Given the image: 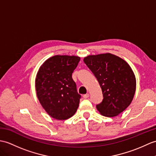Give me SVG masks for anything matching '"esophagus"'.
I'll return each instance as SVG.
<instances>
[{
	"label": "esophagus",
	"instance_id": "obj_1",
	"mask_svg": "<svg viewBox=\"0 0 156 156\" xmlns=\"http://www.w3.org/2000/svg\"><path fill=\"white\" fill-rule=\"evenodd\" d=\"M89 94H84V95H83V98H84V99H87L88 98H89Z\"/></svg>",
	"mask_w": 156,
	"mask_h": 156
}]
</instances>
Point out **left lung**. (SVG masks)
I'll return each instance as SVG.
<instances>
[{"instance_id": "8db88e82", "label": "left lung", "mask_w": 156, "mask_h": 156, "mask_svg": "<svg viewBox=\"0 0 156 156\" xmlns=\"http://www.w3.org/2000/svg\"><path fill=\"white\" fill-rule=\"evenodd\" d=\"M84 63L94 74L104 99L96 108L102 115L114 117L131 104L136 89L135 74L126 62L110 53L89 55Z\"/></svg>"}]
</instances>
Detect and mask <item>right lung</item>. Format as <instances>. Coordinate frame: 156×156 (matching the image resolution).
Instances as JSON below:
<instances>
[{
	"mask_svg": "<svg viewBox=\"0 0 156 156\" xmlns=\"http://www.w3.org/2000/svg\"><path fill=\"white\" fill-rule=\"evenodd\" d=\"M80 58L55 55L43 63L37 72L35 87L41 106L52 118L64 120L76 112L81 96L72 78Z\"/></svg>",
	"mask_w": 156,
	"mask_h": 156,
	"instance_id": "obj_1",
	"label": "right lung"
}]
</instances>
